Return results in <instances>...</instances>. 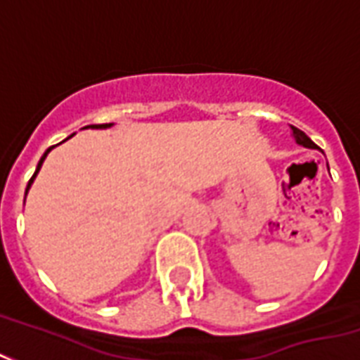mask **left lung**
Returning <instances> with one entry per match:
<instances>
[{
	"label": "left lung",
	"mask_w": 360,
	"mask_h": 360,
	"mask_svg": "<svg viewBox=\"0 0 360 360\" xmlns=\"http://www.w3.org/2000/svg\"><path fill=\"white\" fill-rule=\"evenodd\" d=\"M292 136H295L296 143L304 145V147H308V149H319V147H317V145H315L314 141H311V139H309V137L304 134V131L298 130V128H295V126H292Z\"/></svg>",
	"instance_id": "1"
}]
</instances>
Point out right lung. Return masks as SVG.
Returning <instances> with one entry per match:
<instances>
[{"label":"right lung","instance_id":"right-lung-1","mask_svg":"<svg viewBox=\"0 0 360 360\" xmlns=\"http://www.w3.org/2000/svg\"><path fill=\"white\" fill-rule=\"evenodd\" d=\"M107 126H111V124H90V126H84V128H107ZM52 147H54V145H52ZM52 147H49V149H46V153H45V155L41 156V160H39V164H37V169H35V174L32 175V179L27 181L26 192H27V188H30V185H32V183H34L35 175H37V172H39V169H41V164H43V160H45V158H46V155H49V153H51V150H52Z\"/></svg>","mask_w":360,"mask_h":360}]
</instances>
